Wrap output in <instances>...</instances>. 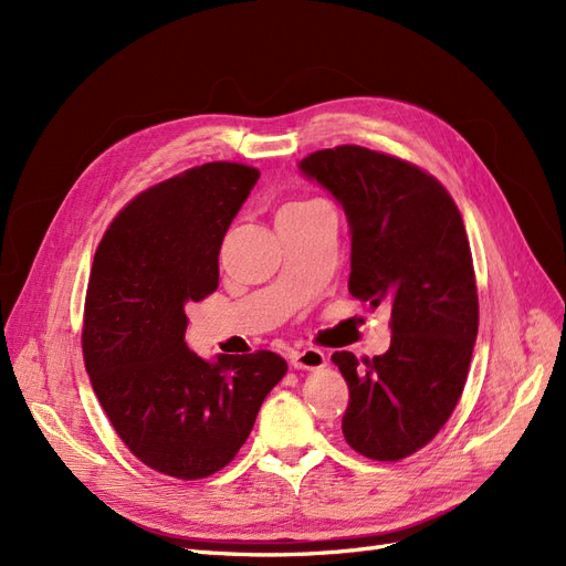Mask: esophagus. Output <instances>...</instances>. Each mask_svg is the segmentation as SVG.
<instances>
[{
	"mask_svg": "<svg viewBox=\"0 0 566 566\" xmlns=\"http://www.w3.org/2000/svg\"><path fill=\"white\" fill-rule=\"evenodd\" d=\"M290 364L297 370H321L325 364H328V358L321 349H302V352H293L290 354Z\"/></svg>",
	"mask_w": 566,
	"mask_h": 566,
	"instance_id": "34e87169",
	"label": "esophagus"
}]
</instances>
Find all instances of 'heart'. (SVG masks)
Listing matches in <instances>:
<instances>
[{"mask_svg": "<svg viewBox=\"0 0 566 566\" xmlns=\"http://www.w3.org/2000/svg\"><path fill=\"white\" fill-rule=\"evenodd\" d=\"M304 205H314V200H304V202H290L285 208H304Z\"/></svg>", "mask_w": 566, "mask_h": 566, "instance_id": "obj_1", "label": "heart"}]
</instances>
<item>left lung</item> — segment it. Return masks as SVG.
I'll return each instance as SVG.
<instances>
[{
  "instance_id": "8db88e82",
  "label": "left lung",
  "mask_w": 566,
  "mask_h": 566,
  "mask_svg": "<svg viewBox=\"0 0 566 566\" xmlns=\"http://www.w3.org/2000/svg\"><path fill=\"white\" fill-rule=\"evenodd\" d=\"M297 167L347 214L349 293L391 310L385 354H333L349 385L342 432L366 458L401 460L437 437L468 380L479 302L462 217L434 177L378 150L325 148Z\"/></svg>"
}]
</instances>
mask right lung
<instances>
[{"mask_svg":"<svg viewBox=\"0 0 566 566\" xmlns=\"http://www.w3.org/2000/svg\"><path fill=\"white\" fill-rule=\"evenodd\" d=\"M260 172L208 163L136 196L101 241L84 302L92 387L144 465L202 479L235 458L266 394L287 373L273 352L186 347V304L219 285V248Z\"/></svg>","mask_w":566,"mask_h":566,"instance_id":"obj_1","label":"right lung"}]
</instances>
